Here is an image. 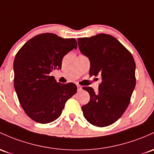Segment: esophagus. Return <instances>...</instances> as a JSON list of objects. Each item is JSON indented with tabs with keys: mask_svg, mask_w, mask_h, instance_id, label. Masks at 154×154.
Masks as SVG:
<instances>
[{
	"mask_svg": "<svg viewBox=\"0 0 154 154\" xmlns=\"http://www.w3.org/2000/svg\"><path fill=\"white\" fill-rule=\"evenodd\" d=\"M82 90V87L81 85H77V91H81Z\"/></svg>",
	"mask_w": 154,
	"mask_h": 154,
	"instance_id": "esophagus-1",
	"label": "esophagus"
}]
</instances>
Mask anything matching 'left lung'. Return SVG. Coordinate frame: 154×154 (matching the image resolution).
I'll use <instances>...</instances> for the list:
<instances>
[{
    "mask_svg": "<svg viewBox=\"0 0 154 154\" xmlns=\"http://www.w3.org/2000/svg\"><path fill=\"white\" fill-rule=\"evenodd\" d=\"M81 53L89 58L91 76H102L99 91L83 88L90 101L82 106L89 123L104 127L118 121L126 109L136 85L134 58L115 37L99 33L90 38H79Z\"/></svg>",
    "mask_w": 154,
    "mask_h": 154,
    "instance_id": "1",
    "label": "left lung"
}]
</instances>
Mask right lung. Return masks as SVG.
<instances>
[{
    "label": "right lung",
    "instance_id": "add662e5",
    "mask_svg": "<svg viewBox=\"0 0 154 154\" xmlns=\"http://www.w3.org/2000/svg\"><path fill=\"white\" fill-rule=\"evenodd\" d=\"M74 38L54 33L37 35L21 47L14 60V89L22 107L32 120L48 124L60 117L65 104L77 93L72 82H57L50 73L61 69L64 55L77 49Z\"/></svg>",
    "mask_w": 154,
    "mask_h": 154
}]
</instances>
